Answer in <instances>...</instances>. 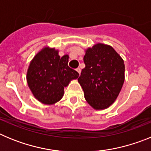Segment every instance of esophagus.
<instances>
[{
  "instance_id": "1",
  "label": "esophagus",
  "mask_w": 151,
  "mask_h": 151,
  "mask_svg": "<svg viewBox=\"0 0 151 151\" xmlns=\"http://www.w3.org/2000/svg\"><path fill=\"white\" fill-rule=\"evenodd\" d=\"M76 71L78 72V74H81V69H80V68H77L76 69Z\"/></svg>"
}]
</instances>
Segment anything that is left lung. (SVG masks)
<instances>
[{"mask_svg":"<svg viewBox=\"0 0 151 151\" xmlns=\"http://www.w3.org/2000/svg\"><path fill=\"white\" fill-rule=\"evenodd\" d=\"M85 67L78 82L94 110L106 109L118 97L125 81V64L110 45L98 43L85 50Z\"/></svg>","mask_w":151,"mask_h":151,"instance_id":"1","label":"left lung"}]
</instances>
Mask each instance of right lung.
Masks as SVG:
<instances>
[{
  "label": "right lung",
  "mask_w": 151,
  "mask_h": 151,
  "mask_svg": "<svg viewBox=\"0 0 151 151\" xmlns=\"http://www.w3.org/2000/svg\"><path fill=\"white\" fill-rule=\"evenodd\" d=\"M69 55L60 57L59 50L45 47L30 62L26 80L36 99L52 105L62 99L64 88L79 74L68 66Z\"/></svg>",
  "instance_id": "obj_1"
}]
</instances>
